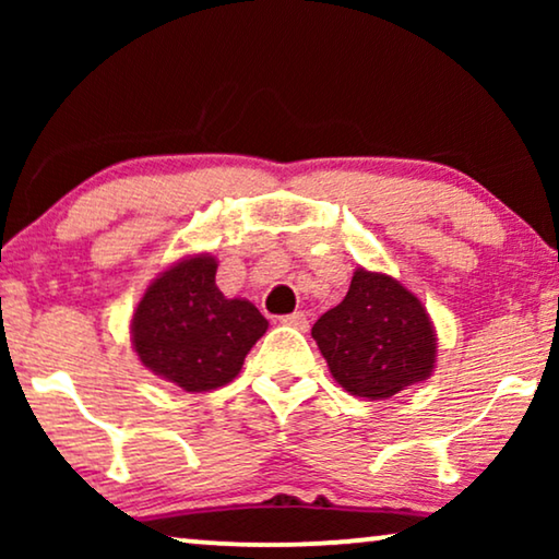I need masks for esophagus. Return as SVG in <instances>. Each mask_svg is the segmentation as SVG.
I'll return each instance as SVG.
<instances>
[{
    "mask_svg": "<svg viewBox=\"0 0 559 559\" xmlns=\"http://www.w3.org/2000/svg\"><path fill=\"white\" fill-rule=\"evenodd\" d=\"M280 323H285L289 328H297V331H308V316L305 312H293V316H282Z\"/></svg>",
    "mask_w": 559,
    "mask_h": 559,
    "instance_id": "34e87169",
    "label": "esophagus"
}]
</instances>
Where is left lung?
<instances>
[{"mask_svg":"<svg viewBox=\"0 0 559 559\" xmlns=\"http://www.w3.org/2000/svg\"><path fill=\"white\" fill-rule=\"evenodd\" d=\"M333 379L364 400H389L430 377L435 325L419 297L389 274L358 266L341 305L312 325Z\"/></svg>","mask_w":559,"mask_h":559,"instance_id":"1","label":"left lung"}]
</instances>
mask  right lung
<instances>
[{"mask_svg": "<svg viewBox=\"0 0 559 559\" xmlns=\"http://www.w3.org/2000/svg\"><path fill=\"white\" fill-rule=\"evenodd\" d=\"M211 254L180 259L150 282L132 318V346L159 379L186 392H211L241 371L266 318L249 300L216 287Z\"/></svg>", "mask_w": 559, "mask_h": 559, "instance_id": "add662e5", "label": "right lung"}]
</instances>
